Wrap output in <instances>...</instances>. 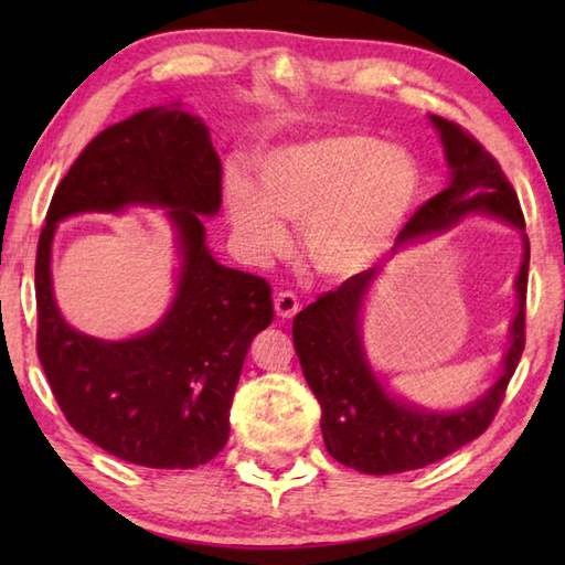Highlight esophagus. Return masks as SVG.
Here are the masks:
<instances>
[{
    "label": "esophagus",
    "mask_w": 565,
    "mask_h": 565,
    "mask_svg": "<svg viewBox=\"0 0 565 565\" xmlns=\"http://www.w3.org/2000/svg\"><path fill=\"white\" fill-rule=\"evenodd\" d=\"M298 306H301V303H298V298L294 294H289V291L276 294V298H274L276 316L284 318V320H291L298 313Z\"/></svg>",
    "instance_id": "1"
}]
</instances>
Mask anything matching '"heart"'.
I'll return each mask as SVG.
<instances>
[{"label":"heart","instance_id":"heart-1","mask_svg":"<svg viewBox=\"0 0 565 565\" xmlns=\"http://www.w3.org/2000/svg\"><path fill=\"white\" fill-rule=\"evenodd\" d=\"M259 184L227 170L223 196L243 245L269 255L289 239L281 218L303 225L313 269L347 281L388 255L423 194L411 152L369 134H332L264 152Z\"/></svg>","mask_w":565,"mask_h":565}]
</instances>
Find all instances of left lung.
I'll use <instances>...</instances> for the list:
<instances>
[{
    "instance_id": "obj_1",
    "label": "left lung",
    "mask_w": 565,
    "mask_h": 565,
    "mask_svg": "<svg viewBox=\"0 0 565 565\" xmlns=\"http://www.w3.org/2000/svg\"><path fill=\"white\" fill-rule=\"evenodd\" d=\"M444 146L449 186L419 206L391 255L419 239L447 233L468 215H490L522 233V264L514 279L518 313L510 322V347L498 381L481 398L459 411H431L388 391L371 369L362 340L366 298L383 274L371 267L347 279L338 291L320 296L294 318V344L310 391L320 403V429L332 459L371 476L415 471L481 437L493 423L524 350L530 237L518 194L500 164L478 140L441 116H429Z\"/></svg>"
}]
</instances>
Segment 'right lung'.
Segmentation results:
<instances>
[{
    "mask_svg": "<svg viewBox=\"0 0 565 565\" xmlns=\"http://www.w3.org/2000/svg\"><path fill=\"white\" fill-rule=\"evenodd\" d=\"M221 179L206 124L179 102L152 106L82 150L45 215L35 255L41 366L67 423L130 463L194 468L218 456L247 350L274 318L269 284L225 267L206 245L201 218L218 213ZM130 205L168 211L180 257L175 298L150 331L99 341L58 313L52 237L70 214Z\"/></svg>",
    "mask_w": 565,
    "mask_h": 565,
    "instance_id": "obj_1",
    "label": "right lung"
}]
</instances>
